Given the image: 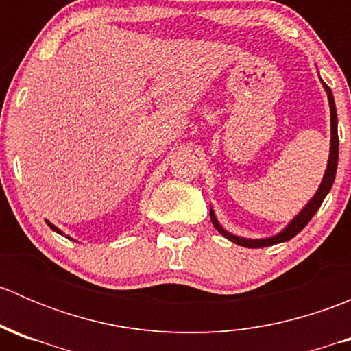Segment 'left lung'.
I'll return each instance as SVG.
<instances>
[{
    "label": "left lung",
    "mask_w": 351,
    "mask_h": 351,
    "mask_svg": "<svg viewBox=\"0 0 351 351\" xmlns=\"http://www.w3.org/2000/svg\"><path fill=\"white\" fill-rule=\"evenodd\" d=\"M321 83H323L324 90H326V93H328L329 112H331V147H329V159H328L326 173H324V178H323V182H321L319 189H317L316 195L311 198L309 204H307L306 207H304L302 210H300L299 214H297L295 217L289 222V226H287L284 231L278 232L277 236H271V238H263V239H246V238H239V236L231 234V232H228L221 224H219V221L215 219L214 210L210 208L212 224H214V228L217 229V231L221 232L224 238H228L229 241L239 244V246H244V247H265V246H271V244L289 241V239H292L293 236L299 234V232L306 228L307 222L313 219V215L316 214L317 208L321 207V204H323V200L326 198L329 190H331L332 182H335V176H336V168H338V144H339V141H338V115H336V105H335V98H332L331 90H329V86L324 83L323 80H321Z\"/></svg>",
    "instance_id": "1"
}]
</instances>
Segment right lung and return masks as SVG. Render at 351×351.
Returning <instances> with one entry per match:
<instances>
[{"instance_id":"1","label":"right lung","mask_w":351,"mask_h":351,"mask_svg":"<svg viewBox=\"0 0 351 351\" xmlns=\"http://www.w3.org/2000/svg\"><path fill=\"white\" fill-rule=\"evenodd\" d=\"M45 222H47V224L49 226H51V229H52V231H56V232H59V234H62V232L61 231H59V229L58 228H56V226L54 224H51V222H49V221H45ZM66 238H67V236H66ZM71 239V238H69Z\"/></svg>"}]
</instances>
